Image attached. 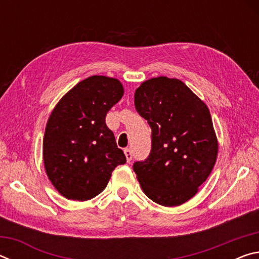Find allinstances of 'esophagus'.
Wrapping results in <instances>:
<instances>
[{"mask_svg": "<svg viewBox=\"0 0 259 259\" xmlns=\"http://www.w3.org/2000/svg\"><path fill=\"white\" fill-rule=\"evenodd\" d=\"M124 154H125V157H126V161L130 162L131 160H133V151H131L130 148H125Z\"/></svg>", "mask_w": 259, "mask_h": 259, "instance_id": "obj_1", "label": "esophagus"}]
</instances>
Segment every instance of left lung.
I'll return each mask as SVG.
<instances>
[{
	"mask_svg": "<svg viewBox=\"0 0 259 259\" xmlns=\"http://www.w3.org/2000/svg\"><path fill=\"white\" fill-rule=\"evenodd\" d=\"M135 107L152 129L150 155L134 163L140 186L164 207L185 203L207 181L217 159L207 105L181 80L159 76L137 88Z\"/></svg>",
	"mask_w": 259,
	"mask_h": 259,
	"instance_id": "left-lung-1",
	"label": "left lung"
}]
</instances>
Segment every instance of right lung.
<instances>
[{
    "label": "right lung",
    "mask_w": 259,
    "mask_h": 259,
    "mask_svg": "<svg viewBox=\"0 0 259 259\" xmlns=\"http://www.w3.org/2000/svg\"><path fill=\"white\" fill-rule=\"evenodd\" d=\"M116 78L94 75L72 88L51 112L43 138V162L52 185L69 200L87 201L107 186L125 163L106 114L123 96Z\"/></svg>",
    "instance_id": "add662e5"
}]
</instances>
